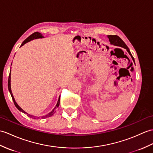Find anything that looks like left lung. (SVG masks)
Instances as JSON below:
<instances>
[{
	"instance_id": "8db88e82",
	"label": "left lung",
	"mask_w": 153,
	"mask_h": 153,
	"mask_svg": "<svg viewBox=\"0 0 153 153\" xmlns=\"http://www.w3.org/2000/svg\"><path fill=\"white\" fill-rule=\"evenodd\" d=\"M108 38H109V40L110 42H111V44H113V45H117V46H120V47H122L123 48L126 49L127 51L129 53L130 55L131 56V57H132L133 61L135 63L134 59V57L132 56V54H131V53L130 51V49H128V46L126 45V44L125 43V42L123 41V40H122L121 38H120V37H119L118 36H117V35H109Z\"/></svg>"
}]
</instances>
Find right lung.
<instances>
[{
    "instance_id": "1",
    "label": "right lung",
    "mask_w": 153,
    "mask_h": 153,
    "mask_svg": "<svg viewBox=\"0 0 153 153\" xmlns=\"http://www.w3.org/2000/svg\"><path fill=\"white\" fill-rule=\"evenodd\" d=\"M40 38H43V35H42L41 33H38V32H36V33H34L33 34H32L31 35H30L29 36H28L27 38H26L25 40L23 41V42L22 43V44H21V46L25 44H26L27 42H29V41H30V40H33V39ZM10 75H11V70H10V74H9V77H8V90H9V91H10V94H11V97H12V100H13V101L14 105H16V107L17 109H18L20 111H21V112H23V113H27L25 111H24L22 109H21L18 105H17V103H16V101H15V99H14V98H13V94H12V91H11V85H10V79H11V77H10ZM60 97H59V100H58V102H57V104H56V106H55V108L54 109H53L50 113H49L48 114L45 115H44V116H43V117H42V119L47 118V117H49L52 116L53 114H55V113L56 112V108H58V107H59V104H60ZM27 116H28V117H30V118H33V119H36V116H33V115H28V113H27Z\"/></svg>"
}]
</instances>
